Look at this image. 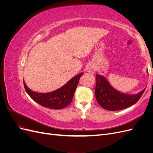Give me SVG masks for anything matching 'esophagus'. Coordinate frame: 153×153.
Segmentation results:
<instances>
[{
	"mask_svg": "<svg viewBox=\"0 0 153 153\" xmlns=\"http://www.w3.org/2000/svg\"><path fill=\"white\" fill-rule=\"evenodd\" d=\"M87 69H88V72L93 73L95 71V67L93 65H92V64H90V65L88 66Z\"/></svg>",
	"mask_w": 153,
	"mask_h": 153,
	"instance_id": "34e87169",
	"label": "esophagus"
}]
</instances>
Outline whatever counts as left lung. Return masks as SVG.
I'll use <instances>...</instances> for the list:
<instances>
[{"mask_svg": "<svg viewBox=\"0 0 153 153\" xmlns=\"http://www.w3.org/2000/svg\"><path fill=\"white\" fill-rule=\"evenodd\" d=\"M96 79L95 96L97 102L101 107L108 110H120L135 104L146 90L145 88L136 95H128L114 89L103 76L96 75Z\"/></svg>", "mask_w": 153, "mask_h": 153, "instance_id": "obj_1", "label": "left lung"}]
</instances>
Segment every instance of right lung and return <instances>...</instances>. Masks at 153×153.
I'll use <instances>...</instances> for the list:
<instances>
[{"instance_id": "1", "label": "right lung", "mask_w": 153, "mask_h": 153, "mask_svg": "<svg viewBox=\"0 0 153 153\" xmlns=\"http://www.w3.org/2000/svg\"><path fill=\"white\" fill-rule=\"evenodd\" d=\"M83 74H78L60 89L48 93H38L31 91L24 82V85L27 93L38 104L48 108L61 109L71 103L80 78Z\"/></svg>"}]
</instances>
